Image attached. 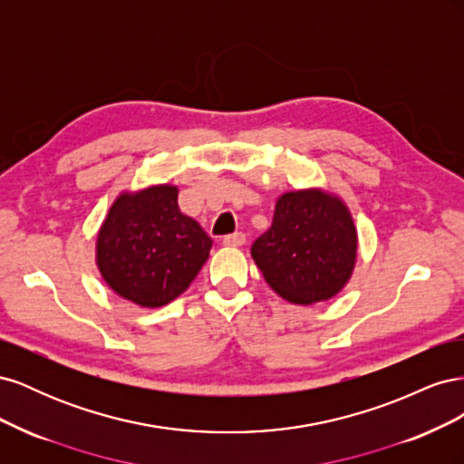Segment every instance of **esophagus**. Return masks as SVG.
<instances>
[{"label": "esophagus", "mask_w": 464, "mask_h": 464, "mask_svg": "<svg viewBox=\"0 0 464 464\" xmlns=\"http://www.w3.org/2000/svg\"><path fill=\"white\" fill-rule=\"evenodd\" d=\"M222 244L228 246V247H240V246L246 244V234L236 232V234H230V236H224Z\"/></svg>", "instance_id": "obj_1"}]
</instances>
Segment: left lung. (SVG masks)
<instances>
[{
    "mask_svg": "<svg viewBox=\"0 0 464 464\" xmlns=\"http://www.w3.org/2000/svg\"><path fill=\"white\" fill-rule=\"evenodd\" d=\"M266 285L290 304L334 298L354 273L358 230L346 203L321 188L286 191L269 230L251 246Z\"/></svg>",
    "mask_w": 464,
    "mask_h": 464,
    "instance_id": "8db88e82",
    "label": "left lung"
}]
</instances>
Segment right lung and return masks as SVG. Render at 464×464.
<instances>
[{"instance_id": "right-lung-1", "label": "right lung", "mask_w": 464, "mask_h": 464, "mask_svg": "<svg viewBox=\"0 0 464 464\" xmlns=\"http://www.w3.org/2000/svg\"><path fill=\"white\" fill-rule=\"evenodd\" d=\"M213 240L178 207V186L121 191L96 234V266L120 298L162 307L184 294Z\"/></svg>"}]
</instances>
